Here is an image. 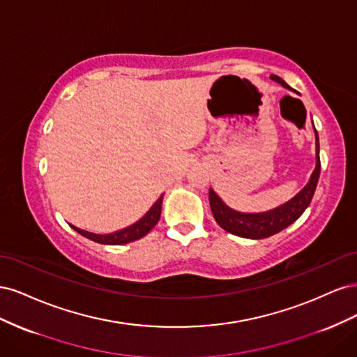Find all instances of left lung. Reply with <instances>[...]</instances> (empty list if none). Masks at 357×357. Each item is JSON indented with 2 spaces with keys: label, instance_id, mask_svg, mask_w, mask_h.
Masks as SVG:
<instances>
[{
  "label": "left lung",
  "instance_id": "left-lung-1",
  "mask_svg": "<svg viewBox=\"0 0 357 357\" xmlns=\"http://www.w3.org/2000/svg\"><path fill=\"white\" fill-rule=\"evenodd\" d=\"M271 79L282 84L283 88L290 89L289 84L283 79H280L278 75L273 74ZM312 126H314V123H312ZM314 134H316V168L312 171L310 181L307 183L305 188L298 193V195H295L283 205H280V207L269 211H264V213H240L228 207V205L220 199L218 193H215L213 189H210L208 192L210 207H211L214 219L219 223L220 228H223L229 234L243 236V238L262 240L286 229L289 225L298 220L301 218V214L304 213L305 208L310 205L312 195H314V190L320 176V146H319V135H317L316 128H314Z\"/></svg>",
  "mask_w": 357,
  "mask_h": 357
}]
</instances>
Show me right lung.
<instances>
[{
    "instance_id": "obj_1",
    "label": "right lung",
    "mask_w": 357,
    "mask_h": 357,
    "mask_svg": "<svg viewBox=\"0 0 357 357\" xmlns=\"http://www.w3.org/2000/svg\"><path fill=\"white\" fill-rule=\"evenodd\" d=\"M160 210H162V195L152 205V208H150L138 222H135L131 226H128V228H125V229H121V231L113 232V234H105V235L83 231V229L75 228V226H73V225H70V226L74 231H77L80 235L86 236V238H89L95 243L107 244V245H121V244H128V243H132V241L143 238L144 235H147L150 231H152L153 226L158 223V220L160 218Z\"/></svg>"
}]
</instances>
